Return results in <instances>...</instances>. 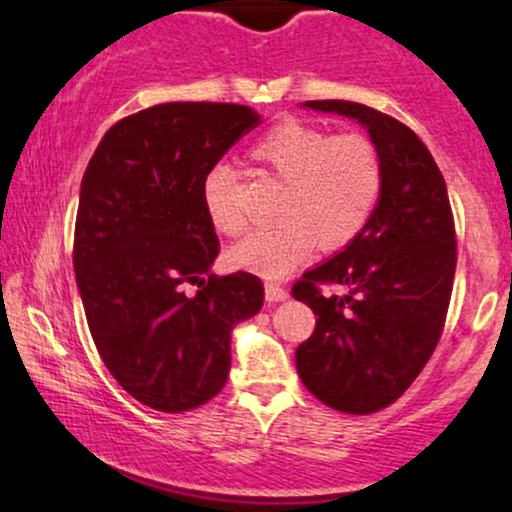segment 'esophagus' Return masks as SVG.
<instances>
[{
  "label": "esophagus",
  "instance_id": "esophagus-1",
  "mask_svg": "<svg viewBox=\"0 0 512 512\" xmlns=\"http://www.w3.org/2000/svg\"><path fill=\"white\" fill-rule=\"evenodd\" d=\"M264 298L269 300V303H281V300L288 298V291L286 288H281L279 283H264Z\"/></svg>",
  "mask_w": 512,
  "mask_h": 512
}]
</instances>
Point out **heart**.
Masks as SVG:
<instances>
[{
  "label": "heart",
  "mask_w": 512,
  "mask_h": 512,
  "mask_svg": "<svg viewBox=\"0 0 512 512\" xmlns=\"http://www.w3.org/2000/svg\"><path fill=\"white\" fill-rule=\"evenodd\" d=\"M252 157L283 183L279 224L233 245L231 267L260 276H286L312 248L338 250L365 229L381 197L384 166L377 145L360 133L331 135L303 121H281L252 145ZM205 209L214 229L238 236L245 219L236 202V174L214 166L205 178Z\"/></svg>",
  "instance_id": "heart-1"
}]
</instances>
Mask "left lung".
Instances as JSON below:
<instances>
[{
    "instance_id": "left-lung-1",
    "label": "left lung",
    "mask_w": 512,
    "mask_h": 512,
    "mask_svg": "<svg viewBox=\"0 0 512 512\" xmlns=\"http://www.w3.org/2000/svg\"><path fill=\"white\" fill-rule=\"evenodd\" d=\"M303 107L365 126L384 166L365 229L293 286L317 317L295 350L305 389L329 408L369 415L403 396L441 338L458 260L451 202L432 152L405 123L346 100ZM334 282L349 293H321Z\"/></svg>"
}]
</instances>
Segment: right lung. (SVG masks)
Listing matches in <instances>:
<instances>
[{
	"label": "right lung",
	"mask_w": 512,
	"mask_h": 512,
	"mask_svg": "<svg viewBox=\"0 0 512 512\" xmlns=\"http://www.w3.org/2000/svg\"><path fill=\"white\" fill-rule=\"evenodd\" d=\"M229 102H166L116 121L80 183L73 269L97 353L135 400L186 412L224 389L257 276L212 274L205 178L260 123ZM198 286L195 296L185 286Z\"/></svg>",
	"instance_id": "add662e5"
}]
</instances>
